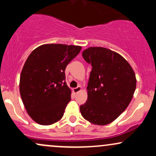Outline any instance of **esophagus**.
<instances>
[{
	"label": "esophagus",
	"instance_id": "1",
	"mask_svg": "<svg viewBox=\"0 0 156 156\" xmlns=\"http://www.w3.org/2000/svg\"><path fill=\"white\" fill-rule=\"evenodd\" d=\"M73 92L74 93H78V92H79L80 91H81V87H77L76 88H74V89H73Z\"/></svg>",
	"mask_w": 156,
	"mask_h": 156
}]
</instances>
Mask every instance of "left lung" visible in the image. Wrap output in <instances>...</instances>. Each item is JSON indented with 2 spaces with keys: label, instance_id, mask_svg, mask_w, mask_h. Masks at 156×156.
Wrapping results in <instances>:
<instances>
[{
  "label": "left lung",
  "instance_id": "1",
  "mask_svg": "<svg viewBox=\"0 0 156 156\" xmlns=\"http://www.w3.org/2000/svg\"><path fill=\"white\" fill-rule=\"evenodd\" d=\"M82 55L92 69L87 88L88 98L80 106V114L92 124L108 125L131 101L136 87L135 73L121 55L105 48L90 47Z\"/></svg>",
  "mask_w": 156,
  "mask_h": 156
}]
</instances>
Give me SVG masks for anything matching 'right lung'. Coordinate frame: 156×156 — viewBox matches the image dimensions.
<instances>
[{
  "mask_svg": "<svg viewBox=\"0 0 156 156\" xmlns=\"http://www.w3.org/2000/svg\"><path fill=\"white\" fill-rule=\"evenodd\" d=\"M80 50V46L45 44L28 55L20 74V92L28 115L38 124L52 125L63 117L71 100L64 71Z\"/></svg>",
  "mask_w": 156,
  "mask_h": 156,
  "instance_id": "add662e5",
  "label": "right lung"
}]
</instances>
